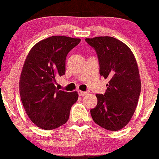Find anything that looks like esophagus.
Listing matches in <instances>:
<instances>
[{
  "label": "esophagus",
  "mask_w": 159,
  "mask_h": 159,
  "mask_svg": "<svg viewBox=\"0 0 159 159\" xmlns=\"http://www.w3.org/2000/svg\"><path fill=\"white\" fill-rule=\"evenodd\" d=\"M87 93H88L87 92H84V91H81V90L78 91V94H79L80 96H85V95H87Z\"/></svg>",
  "instance_id": "obj_1"
}]
</instances>
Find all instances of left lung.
Segmentation results:
<instances>
[{"label": "left lung", "mask_w": 159, "mask_h": 159, "mask_svg": "<svg viewBox=\"0 0 159 159\" xmlns=\"http://www.w3.org/2000/svg\"><path fill=\"white\" fill-rule=\"evenodd\" d=\"M85 40L96 50L100 75L109 80L105 93L96 95L97 105L90 110L91 116L107 130H120L132 119L140 96L141 82L136 59L129 47L116 38Z\"/></svg>", "instance_id": "8db88e82"}]
</instances>
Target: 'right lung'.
<instances>
[{"label": "right lung", "instance_id": "add662e5", "mask_svg": "<svg viewBox=\"0 0 159 159\" xmlns=\"http://www.w3.org/2000/svg\"><path fill=\"white\" fill-rule=\"evenodd\" d=\"M77 38L53 36L30 49L24 63L19 92L27 116L36 126L52 130L69 120L78 92L56 88V78L65 74L68 53L80 43Z\"/></svg>", "mask_w": 159, "mask_h": 159}]
</instances>
